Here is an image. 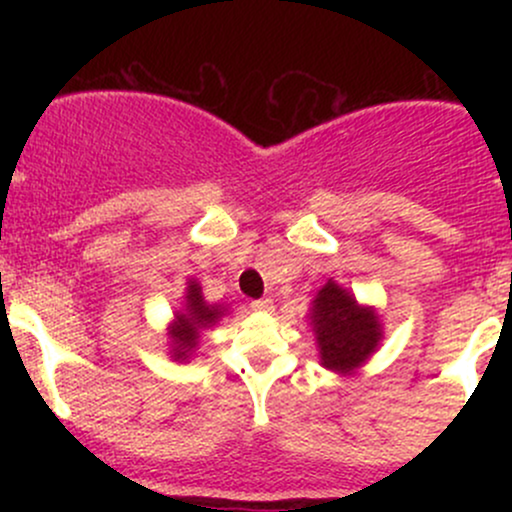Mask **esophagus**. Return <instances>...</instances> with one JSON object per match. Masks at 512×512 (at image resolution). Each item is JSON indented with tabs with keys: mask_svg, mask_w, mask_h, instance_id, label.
Here are the masks:
<instances>
[{
	"mask_svg": "<svg viewBox=\"0 0 512 512\" xmlns=\"http://www.w3.org/2000/svg\"><path fill=\"white\" fill-rule=\"evenodd\" d=\"M250 308L257 310V313H272L274 301L272 298H257V301L250 303Z\"/></svg>",
	"mask_w": 512,
	"mask_h": 512,
	"instance_id": "esophagus-1",
	"label": "esophagus"
}]
</instances>
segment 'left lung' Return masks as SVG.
Here are the masks:
<instances>
[{"label": "left lung", "mask_w": 512, "mask_h": 512, "mask_svg": "<svg viewBox=\"0 0 512 512\" xmlns=\"http://www.w3.org/2000/svg\"><path fill=\"white\" fill-rule=\"evenodd\" d=\"M310 325L320 349V363L342 375L361 368L383 339L378 313L368 305H358L356 298L332 279L317 291Z\"/></svg>", "instance_id": "left-lung-1"}]
</instances>
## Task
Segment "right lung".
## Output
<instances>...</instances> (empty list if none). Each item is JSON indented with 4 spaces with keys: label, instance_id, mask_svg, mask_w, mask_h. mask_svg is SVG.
<instances>
[{
    "label": "right lung",
    "instance_id": "add662e5",
    "mask_svg": "<svg viewBox=\"0 0 512 512\" xmlns=\"http://www.w3.org/2000/svg\"><path fill=\"white\" fill-rule=\"evenodd\" d=\"M226 308L223 305H209L202 296V286L195 279L187 281L185 291V308L175 313L173 325H170V356L175 361H187L192 351L197 349L199 334L209 330L211 325L221 320Z\"/></svg>",
    "mask_w": 512,
    "mask_h": 512
}]
</instances>
